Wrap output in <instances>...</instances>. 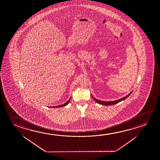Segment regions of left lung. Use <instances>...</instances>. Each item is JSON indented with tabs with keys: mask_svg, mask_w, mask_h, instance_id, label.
Masks as SVG:
<instances>
[{
	"mask_svg": "<svg viewBox=\"0 0 160 160\" xmlns=\"http://www.w3.org/2000/svg\"><path fill=\"white\" fill-rule=\"evenodd\" d=\"M131 92L128 95H127V96H126L125 97H123V98H121L120 99L118 100H115V101H112V102H104V101H101V100H99L97 99H95L94 97H93L92 95V97L94 99L95 101L97 102V103H98V104H102V105H114V104H117V103H118V102H120L121 101H122V100H124L126 99H127L128 97L130 95L132 94V92Z\"/></svg>",
	"mask_w": 160,
	"mask_h": 160,
	"instance_id": "obj_1",
	"label": "left lung"
}]
</instances>
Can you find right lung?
Wrapping results in <instances>:
<instances>
[{
  "mask_svg": "<svg viewBox=\"0 0 160 160\" xmlns=\"http://www.w3.org/2000/svg\"><path fill=\"white\" fill-rule=\"evenodd\" d=\"M71 99V98L68 99V101L67 102H66L65 104H62V105H58V106H56V107H53V108H60V107H65L66 105H68V103H69V102H70V100Z\"/></svg>",
  "mask_w": 160,
  "mask_h": 160,
  "instance_id": "right-lung-1",
  "label": "right lung"
}]
</instances>
